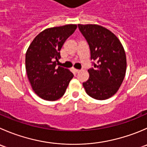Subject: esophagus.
Returning a JSON list of instances; mask_svg holds the SVG:
<instances>
[{
	"mask_svg": "<svg viewBox=\"0 0 147 147\" xmlns=\"http://www.w3.org/2000/svg\"><path fill=\"white\" fill-rule=\"evenodd\" d=\"M73 69V71H74V72H75V73H79V72H80L79 69Z\"/></svg>",
	"mask_w": 147,
	"mask_h": 147,
	"instance_id": "obj_1",
	"label": "esophagus"
}]
</instances>
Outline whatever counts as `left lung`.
<instances>
[{
    "mask_svg": "<svg viewBox=\"0 0 147 147\" xmlns=\"http://www.w3.org/2000/svg\"><path fill=\"white\" fill-rule=\"evenodd\" d=\"M86 39L93 67L88 69L89 78L83 82L87 94L96 100H106L120 88L126 70L124 49L114 34L96 24H78Z\"/></svg>",
    "mask_w": 147,
    "mask_h": 147,
    "instance_id": "left-lung-1",
    "label": "left lung"
}]
</instances>
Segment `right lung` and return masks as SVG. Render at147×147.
I'll return each instance as SVG.
<instances>
[{"label": "right lung", "instance_id": "obj_1", "mask_svg": "<svg viewBox=\"0 0 147 147\" xmlns=\"http://www.w3.org/2000/svg\"><path fill=\"white\" fill-rule=\"evenodd\" d=\"M77 28L75 24L47 28L38 34L26 53V70L35 93L46 100L59 99L74 77L67 69L57 66L61 48Z\"/></svg>", "mask_w": 147, "mask_h": 147}]
</instances>
